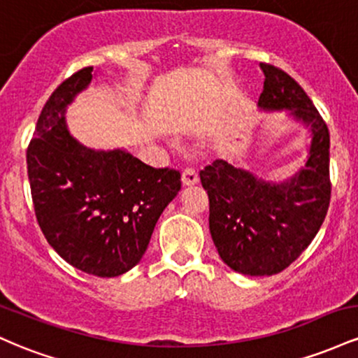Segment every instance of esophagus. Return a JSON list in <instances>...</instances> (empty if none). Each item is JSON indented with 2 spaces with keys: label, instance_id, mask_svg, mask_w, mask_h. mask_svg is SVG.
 <instances>
[{
  "label": "esophagus",
  "instance_id": "obj_1",
  "mask_svg": "<svg viewBox=\"0 0 358 358\" xmlns=\"http://www.w3.org/2000/svg\"><path fill=\"white\" fill-rule=\"evenodd\" d=\"M199 183V173L192 168H187L182 173V185L183 187H193V185Z\"/></svg>",
  "mask_w": 358,
  "mask_h": 358
}]
</instances>
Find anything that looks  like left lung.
<instances>
[{"instance_id": "8db88e82", "label": "left lung", "mask_w": 358, "mask_h": 358, "mask_svg": "<svg viewBox=\"0 0 358 358\" xmlns=\"http://www.w3.org/2000/svg\"><path fill=\"white\" fill-rule=\"evenodd\" d=\"M257 108L282 113L308 134L303 165L282 180L257 176L227 159L200 171L210 202L208 225L219 256L245 276L281 273L315 239L330 203V134L305 90L286 72L261 64Z\"/></svg>"}]
</instances>
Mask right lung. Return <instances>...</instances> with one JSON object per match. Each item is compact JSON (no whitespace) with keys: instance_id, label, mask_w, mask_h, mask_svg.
<instances>
[{"instance_id":"right-lung-1","label":"right lung","mask_w":358,"mask_h":358,"mask_svg":"<svg viewBox=\"0 0 358 358\" xmlns=\"http://www.w3.org/2000/svg\"><path fill=\"white\" fill-rule=\"evenodd\" d=\"M85 67L53 90L27 151L31 199L45 239L82 273L116 278L141 261L180 173L124 148L94 150L67 127V108L96 79Z\"/></svg>"}]
</instances>
